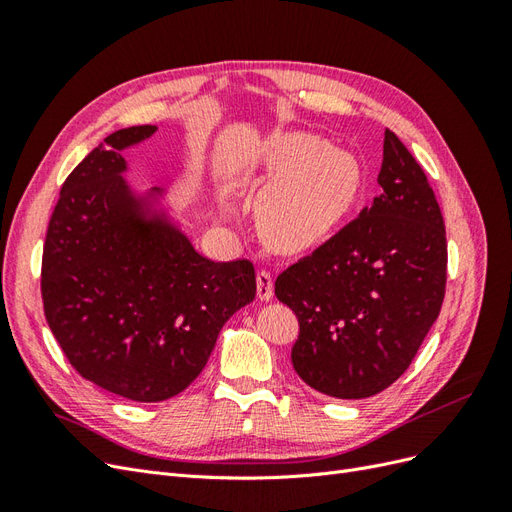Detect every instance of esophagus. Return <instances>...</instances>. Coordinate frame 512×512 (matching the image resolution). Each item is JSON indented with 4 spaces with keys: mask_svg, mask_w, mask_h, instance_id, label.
I'll list each match as a JSON object with an SVG mask.
<instances>
[{
    "mask_svg": "<svg viewBox=\"0 0 512 512\" xmlns=\"http://www.w3.org/2000/svg\"><path fill=\"white\" fill-rule=\"evenodd\" d=\"M256 294L260 301L273 299V275L269 271H258L256 275Z\"/></svg>",
    "mask_w": 512,
    "mask_h": 512,
    "instance_id": "obj_1",
    "label": "esophagus"
}]
</instances>
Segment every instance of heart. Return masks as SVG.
Wrapping results in <instances>:
<instances>
[{
    "mask_svg": "<svg viewBox=\"0 0 512 512\" xmlns=\"http://www.w3.org/2000/svg\"><path fill=\"white\" fill-rule=\"evenodd\" d=\"M260 166L273 181L258 200V224L265 239L284 252H303L327 241L361 194L359 160L314 134L271 136L262 147Z\"/></svg>",
    "mask_w": 512,
    "mask_h": 512,
    "instance_id": "heart-1",
    "label": "heart"
}]
</instances>
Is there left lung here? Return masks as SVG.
<instances>
[{
    "label": "left lung",
    "instance_id": "1",
    "mask_svg": "<svg viewBox=\"0 0 512 512\" xmlns=\"http://www.w3.org/2000/svg\"><path fill=\"white\" fill-rule=\"evenodd\" d=\"M382 194L275 282L299 318L292 367L312 389L365 399L391 386L436 322L446 230L423 168L384 132Z\"/></svg>",
    "mask_w": 512,
    "mask_h": 512
}]
</instances>
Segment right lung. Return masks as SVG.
<instances>
[{
	"instance_id": "add662e5",
	"label": "right lung",
	"mask_w": 512,
	"mask_h": 512,
	"mask_svg": "<svg viewBox=\"0 0 512 512\" xmlns=\"http://www.w3.org/2000/svg\"><path fill=\"white\" fill-rule=\"evenodd\" d=\"M156 132L117 130L72 170L42 254L44 314L72 367L145 404L188 389L228 318L256 297L250 260L196 252L166 192L123 177V151Z\"/></svg>"
}]
</instances>
